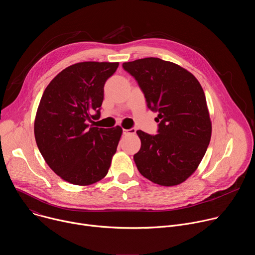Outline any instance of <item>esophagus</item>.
<instances>
[{
	"label": "esophagus",
	"mask_w": 255,
	"mask_h": 255,
	"mask_svg": "<svg viewBox=\"0 0 255 255\" xmlns=\"http://www.w3.org/2000/svg\"><path fill=\"white\" fill-rule=\"evenodd\" d=\"M136 133V129L135 128H130V129H124L123 130V134L124 135H134Z\"/></svg>",
	"instance_id": "1"
}]
</instances>
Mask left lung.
<instances>
[{
    "label": "left lung",
    "mask_w": 255,
    "mask_h": 255,
    "mask_svg": "<svg viewBox=\"0 0 255 255\" xmlns=\"http://www.w3.org/2000/svg\"><path fill=\"white\" fill-rule=\"evenodd\" d=\"M137 82L148 109L158 113L155 135L141 130L134 154L139 172L154 184L170 187L197 169L211 139L212 124L205 93L187 69L156 57L124 62Z\"/></svg>",
    "instance_id": "8db88e82"
}]
</instances>
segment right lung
<instances>
[{
  "mask_svg": "<svg viewBox=\"0 0 255 255\" xmlns=\"http://www.w3.org/2000/svg\"><path fill=\"white\" fill-rule=\"evenodd\" d=\"M118 65L72 64L50 82L40 100L34 122L36 143L49 167L72 185L101 180L117 150L122 128L93 127L88 121L100 118L105 83Z\"/></svg>",
  "mask_w": 255,
  "mask_h": 255,
  "instance_id": "right-lung-1",
  "label": "right lung"
}]
</instances>
